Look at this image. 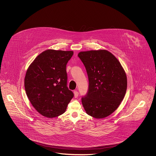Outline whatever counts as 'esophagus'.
<instances>
[{"mask_svg": "<svg viewBox=\"0 0 156 156\" xmlns=\"http://www.w3.org/2000/svg\"><path fill=\"white\" fill-rule=\"evenodd\" d=\"M74 97L75 98H76L77 97H78V91L74 90Z\"/></svg>", "mask_w": 156, "mask_h": 156, "instance_id": "34e87169", "label": "esophagus"}]
</instances>
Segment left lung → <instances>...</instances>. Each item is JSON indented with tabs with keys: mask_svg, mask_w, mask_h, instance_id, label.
Returning a JSON list of instances; mask_svg holds the SVG:
<instances>
[{
	"mask_svg": "<svg viewBox=\"0 0 156 156\" xmlns=\"http://www.w3.org/2000/svg\"><path fill=\"white\" fill-rule=\"evenodd\" d=\"M78 57L85 67L89 81L82 104L88 115L97 119L110 115L126 94L127 78L118 59L107 50L82 51Z\"/></svg>",
	"mask_w": 156,
	"mask_h": 156,
	"instance_id": "8db88e82",
	"label": "left lung"
}]
</instances>
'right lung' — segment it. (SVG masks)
I'll return each mask as SVG.
<instances>
[{
  "label": "right lung",
  "instance_id": "right-lung-1",
  "mask_svg": "<svg viewBox=\"0 0 156 156\" xmlns=\"http://www.w3.org/2000/svg\"><path fill=\"white\" fill-rule=\"evenodd\" d=\"M72 51L47 50L39 54L27 70L24 88L38 113L52 118L64 113L74 96L67 87L66 66Z\"/></svg>",
  "mask_w": 156,
  "mask_h": 156
}]
</instances>
